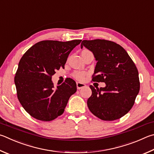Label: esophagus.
I'll return each instance as SVG.
<instances>
[{"mask_svg":"<svg viewBox=\"0 0 154 154\" xmlns=\"http://www.w3.org/2000/svg\"><path fill=\"white\" fill-rule=\"evenodd\" d=\"M86 85L84 83H79V82H77V88L78 89H80L83 88H85Z\"/></svg>","mask_w":154,"mask_h":154,"instance_id":"obj_1","label":"esophagus"}]
</instances>
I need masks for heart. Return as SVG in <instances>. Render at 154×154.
<instances>
[{
	"label": "heart",
	"instance_id": "obj_1",
	"mask_svg": "<svg viewBox=\"0 0 154 154\" xmlns=\"http://www.w3.org/2000/svg\"><path fill=\"white\" fill-rule=\"evenodd\" d=\"M90 52H91L89 51V50L84 49L82 51V57H83L84 55L88 54V53H90ZM72 77H73L75 79H76L77 80L82 81V80H83V79H84V77L85 76V72L79 71H75L72 72Z\"/></svg>",
	"mask_w": 154,
	"mask_h": 154
}]
</instances>
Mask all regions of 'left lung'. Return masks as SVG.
<instances>
[{
  "instance_id": "left-lung-1",
  "label": "left lung",
  "mask_w": 154,
  "mask_h": 154,
  "mask_svg": "<svg viewBox=\"0 0 154 154\" xmlns=\"http://www.w3.org/2000/svg\"><path fill=\"white\" fill-rule=\"evenodd\" d=\"M83 46L93 52L97 61L92 81L104 82L105 88L95 89L88 100L91 112L103 121H114L132 108L139 91V72L127 51L119 44L106 40H83Z\"/></svg>"
}]
</instances>
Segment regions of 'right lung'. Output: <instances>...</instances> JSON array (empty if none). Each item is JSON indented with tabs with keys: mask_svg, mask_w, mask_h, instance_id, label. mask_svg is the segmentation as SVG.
<instances>
[{
	"mask_svg": "<svg viewBox=\"0 0 154 154\" xmlns=\"http://www.w3.org/2000/svg\"><path fill=\"white\" fill-rule=\"evenodd\" d=\"M82 40H44L32 46L19 60L15 76L19 102L30 116L50 121L63 114L69 97L77 91L73 79L66 78L54 88L52 76L65 69L68 56Z\"/></svg>",
	"mask_w": 154,
	"mask_h": 154,
	"instance_id": "obj_1",
	"label": "right lung"
}]
</instances>
